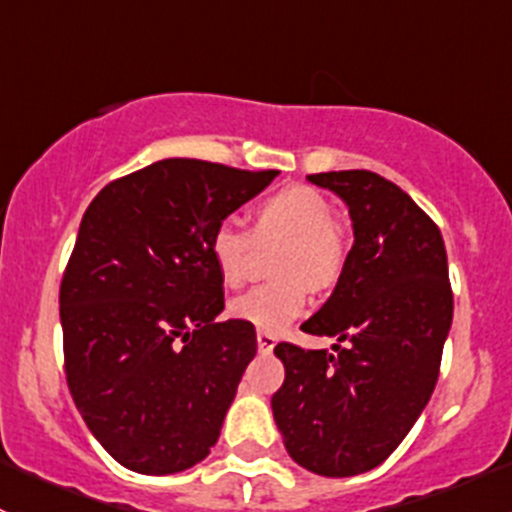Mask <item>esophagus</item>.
<instances>
[{"instance_id":"34e87169","label":"esophagus","mask_w":512,"mask_h":512,"mask_svg":"<svg viewBox=\"0 0 512 512\" xmlns=\"http://www.w3.org/2000/svg\"><path fill=\"white\" fill-rule=\"evenodd\" d=\"M277 344V337L270 332H257V349H260L262 354H272V349H275Z\"/></svg>"}]
</instances>
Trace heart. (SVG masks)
<instances>
[{
	"label": "heart",
	"mask_w": 512,
	"mask_h": 512,
	"mask_svg": "<svg viewBox=\"0 0 512 512\" xmlns=\"http://www.w3.org/2000/svg\"><path fill=\"white\" fill-rule=\"evenodd\" d=\"M285 237L272 257L275 280L247 289L230 302V314L260 332L277 334L309 307V287H332L349 257V235L327 195L309 185H287L255 210V230L225 218L213 227L210 257L225 285L250 277L257 247Z\"/></svg>",
	"instance_id": "1"
}]
</instances>
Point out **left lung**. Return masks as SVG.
I'll use <instances>...</instances> for the list:
<instances>
[{
    "label": "left lung",
    "mask_w": 512,
    "mask_h": 512,
    "mask_svg": "<svg viewBox=\"0 0 512 512\" xmlns=\"http://www.w3.org/2000/svg\"><path fill=\"white\" fill-rule=\"evenodd\" d=\"M349 205L354 245L332 297L302 332L334 354L280 342L285 384L272 414L289 456L329 478L359 476L396 451L426 409L453 319L438 225L371 170L307 175Z\"/></svg>",
    "instance_id": "left-lung-1"
}]
</instances>
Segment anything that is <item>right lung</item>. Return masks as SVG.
<instances>
[{
	"mask_svg": "<svg viewBox=\"0 0 512 512\" xmlns=\"http://www.w3.org/2000/svg\"><path fill=\"white\" fill-rule=\"evenodd\" d=\"M277 175L165 158L111 180L86 208L59 289L64 371L121 466L178 473L218 441L257 337L215 319L225 292L210 235Z\"/></svg>",
	"mask_w": 512,
	"mask_h": 512,
	"instance_id": "add662e5",
	"label": "right lung"
}]
</instances>
